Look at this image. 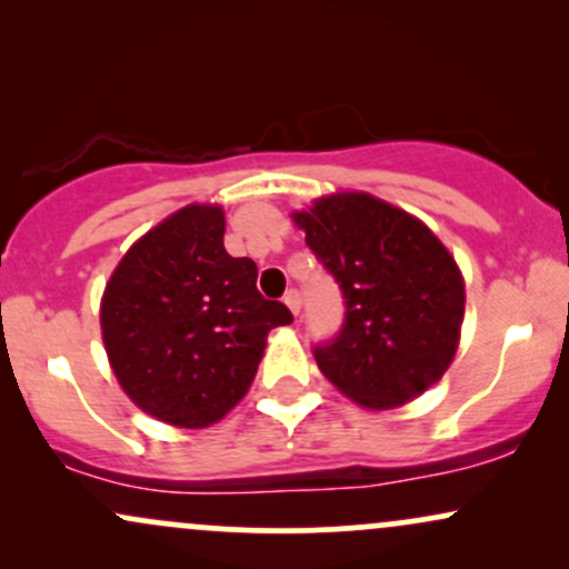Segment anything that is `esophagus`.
<instances>
[{
  "instance_id": "1",
  "label": "esophagus",
  "mask_w": 569,
  "mask_h": 569,
  "mask_svg": "<svg viewBox=\"0 0 569 569\" xmlns=\"http://www.w3.org/2000/svg\"><path fill=\"white\" fill-rule=\"evenodd\" d=\"M283 302L289 305V310L293 312V316H299V310H302V297H299V291L291 289V291L283 297Z\"/></svg>"
}]
</instances>
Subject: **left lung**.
<instances>
[{"mask_svg":"<svg viewBox=\"0 0 569 569\" xmlns=\"http://www.w3.org/2000/svg\"><path fill=\"white\" fill-rule=\"evenodd\" d=\"M345 293V326L316 348L318 369L358 407H403L455 361L466 280L449 248L403 208L331 192L291 213Z\"/></svg>","mask_w":569,"mask_h":569,"instance_id":"1","label":"left lung"}]
</instances>
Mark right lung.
<instances>
[{"instance_id": "obj_1", "label": "right lung", "mask_w": 569, "mask_h": 569, "mask_svg": "<svg viewBox=\"0 0 569 569\" xmlns=\"http://www.w3.org/2000/svg\"><path fill=\"white\" fill-rule=\"evenodd\" d=\"M289 307L257 291V264L224 251V208L189 202L128 248L101 297L109 367L143 415L208 428L248 393Z\"/></svg>"}]
</instances>
